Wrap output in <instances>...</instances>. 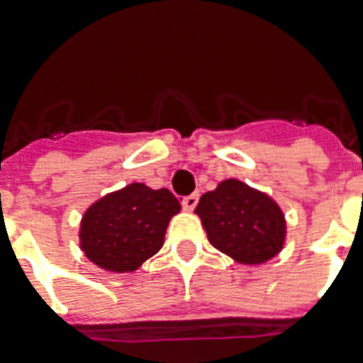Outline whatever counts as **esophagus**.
<instances>
[{"mask_svg":"<svg viewBox=\"0 0 363 363\" xmlns=\"http://www.w3.org/2000/svg\"><path fill=\"white\" fill-rule=\"evenodd\" d=\"M199 201L198 194H192V196H186V198H182V207L186 211H194L196 209V205Z\"/></svg>","mask_w":363,"mask_h":363,"instance_id":"obj_1","label":"esophagus"}]
</instances>
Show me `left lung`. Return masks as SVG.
<instances>
[{
    "instance_id": "left-lung-1",
    "label": "left lung",
    "mask_w": 363,
    "mask_h": 363,
    "mask_svg": "<svg viewBox=\"0 0 363 363\" xmlns=\"http://www.w3.org/2000/svg\"><path fill=\"white\" fill-rule=\"evenodd\" d=\"M196 213L211 245L239 264H264L284 245L286 222L279 205L235 179L203 194Z\"/></svg>"
}]
</instances>
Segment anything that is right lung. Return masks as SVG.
<instances>
[{
    "label": "right lung",
    "mask_w": 363,
    "mask_h": 363,
    "mask_svg": "<svg viewBox=\"0 0 363 363\" xmlns=\"http://www.w3.org/2000/svg\"><path fill=\"white\" fill-rule=\"evenodd\" d=\"M181 203L167 188L133 182L105 196L84 213L81 248L94 264L107 271L128 273L158 252L171 216Z\"/></svg>",
    "instance_id": "1"
}]
</instances>
